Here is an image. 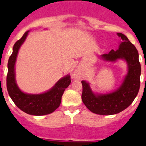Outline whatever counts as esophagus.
Returning a JSON list of instances; mask_svg holds the SVG:
<instances>
[{
    "instance_id": "34e87169",
    "label": "esophagus",
    "mask_w": 146,
    "mask_h": 146,
    "mask_svg": "<svg viewBox=\"0 0 146 146\" xmlns=\"http://www.w3.org/2000/svg\"><path fill=\"white\" fill-rule=\"evenodd\" d=\"M74 75H75V76H77V73H75V74H74Z\"/></svg>"
}]
</instances>
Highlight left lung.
<instances>
[{
    "label": "left lung",
    "mask_w": 146,
    "mask_h": 146,
    "mask_svg": "<svg viewBox=\"0 0 146 146\" xmlns=\"http://www.w3.org/2000/svg\"><path fill=\"white\" fill-rule=\"evenodd\" d=\"M117 35L122 40L118 50H112L100 58L105 61L115 62L121 59L126 62L128 72L122 84L113 92L95 94L88 82H81L82 102L90 111L96 114L109 115L123 111L132 103L140 89L141 66L137 50L124 34L117 33Z\"/></svg>",
    "instance_id": "obj_1"
}]
</instances>
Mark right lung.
<instances>
[{
  "instance_id": "1",
  "label": "right lung",
  "mask_w": 146,
  "mask_h": 146,
  "mask_svg": "<svg viewBox=\"0 0 146 146\" xmlns=\"http://www.w3.org/2000/svg\"><path fill=\"white\" fill-rule=\"evenodd\" d=\"M29 31L25 32L15 44L13 52L8 61L6 87L9 96L16 106L23 112L33 115H44L54 112L60 106L62 95L70 85V75L67 74L59 80L49 91L39 94L24 93L19 88L15 79V63L20 47L28 36Z\"/></svg>"
}]
</instances>
